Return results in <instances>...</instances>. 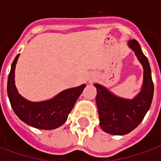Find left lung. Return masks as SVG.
Wrapping results in <instances>:
<instances>
[{
  "mask_svg": "<svg viewBox=\"0 0 161 161\" xmlns=\"http://www.w3.org/2000/svg\"><path fill=\"white\" fill-rule=\"evenodd\" d=\"M128 46L135 53L143 67V84L139 94L133 99L115 96L107 88L95 84L97 88V106L102 129L108 134L124 135L138 126L150 108L153 97V83L148 60L143 54L141 46L130 40Z\"/></svg>",
  "mask_w": 161,
  "mask_h": 161,
  "instance_id": "obj_1",
  "label": "left lung"
}]
</instances>
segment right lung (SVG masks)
Wrapping results in <instances>:
<instances>
[{"label": "right lung", "mask_w": 161, "mask_h": 161, "mask_svg": "<svg viewBox=\"0 0 161 161\" xmlns=\"http://www.w3.org/2000/svg\"><path fill=\"white\" fill-rule=\"evenodd\" d=\"M19 56L18 54L14 60L8 78V95L14 111L21 121L33 128L45 130L58 128L66 121L86 85L67 89L46 101H28L19 94L15 86L14 70Z\"/></svg>", "instance_id": "add662e5"}]
</instances>
